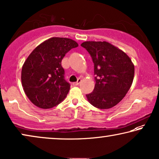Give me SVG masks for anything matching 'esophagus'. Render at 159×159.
I'll list each match as a JSON object with an SVG mask.
<instances>
[{
    "label": "esophagus",
    "mask_w": 159,
    "mask_h": 159,
    "mask_svg": "<svg viewBox=\"0 0 159 159\" xmlns=\"http://www.w3.org/2000/svg\"><path fill=\"white\" fill-rule=\"evenodd\" d=\"M81 82V79H78V80L76 82H75V83H73V86H79V85L80 84V83Z\"/></svg>",
    "instance_id": "obj_1"
}]
</instances>
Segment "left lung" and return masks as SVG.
I'll return each instance as SVG.
<instances>
[{
    "label": "left lung",
    "instance_id": "obj_1",
    "mask_svg": "<svg viewBox=\"0 0 159 159\" xmlns=\"http://www.w3.org/2000/svg\"><path fill=\"white\" fill-rule=\"evenodd\" d=\"M88 51L94 64L95 86L86 94L88 101L101 109L117 105L130 88L135 67L129 56L107 42H84L80 44Z\"/></svg>",
    "mask_w": 159,
    "mask_h": 159
}]
</instances>
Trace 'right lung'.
Returning <instances> with one entry per match:
<instances>
[{"label": "right lung", "mask_w": 159, "mask_h": 159, "mask_svg": "<svg viewBox=\"0 0 159 159\" xmlns=\"http://www.w3.org/2000/svg\"><path fill=\"white\" fill-rule=\"evenodd\" d=\"M79 44L74 40L52 37L38 45L24 62L21 84L29 99L42 109H50L63 101L70 85L64 79L62 58Z\"/></svg>", "instance_id": "obj_1"}]
</instances>
